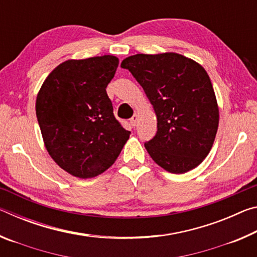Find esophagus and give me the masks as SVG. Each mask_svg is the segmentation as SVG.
Wrapping results in <instances>:
<instances>
[{"label":"esophagus","mask_w":257,"mask_h":257,"mask_svg":"<svg viewBox=\"0 0 257 257\" xmlns=\"http://www.w3.org/2000/svg\"><path fill=\"white\" fill-rule=\"evenodd\" d=\"M137 121H138V115H137V114H134L133 118L130 119V123H132L133 127H135V125H136Z\"/></svg>","instance_id":"1"}]
</instances>
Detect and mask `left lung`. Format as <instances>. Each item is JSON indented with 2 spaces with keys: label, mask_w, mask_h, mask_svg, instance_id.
I'll return each mask as SVG.
<instances>
[{
  "label": "left lung",
  "mask_w": 257,
  "mask_h": 257,
  "mask_svg": "<svg viewBox=\"0 0 257 257\" xmlns=\"http://www.w3.org/2000/svg\"><path fill=\"white\" fill-rule=\"evenodd\" d=\"M121 67L132 72L154 107L158 132L145 143L154 162L171 173L201 164L219 125V107L205 69L172 52L132 55Z\"/></svg>",
  "instance_id": "left-lung-1"
}]
</instances>
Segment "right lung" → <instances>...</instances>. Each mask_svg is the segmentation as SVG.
Returning a JSON list of instances; mask_svg holds the SVG:
<instances>
[{"label": "right lung", "mask_w": 257, "mask_h": 257, "mask_svg": "<svg viewBox=\"0 0 257 257\" xmlns=\"http://www.w3.org/2000/svg\"><path fill=\"white\" fill-rule=\"evenodd\" d=\"M118 64L113 55L64 61L37 94L36 115L46 150L77 178L107 170L129 139L130 132L115 119L106 94Z\"/></svg>", "instance_id": "obj_1"}]
</instances>
